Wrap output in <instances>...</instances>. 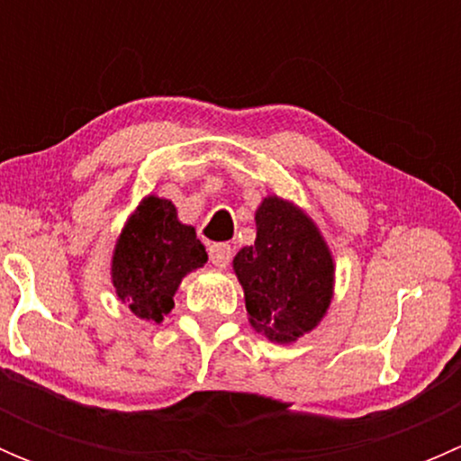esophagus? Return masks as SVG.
I'll return each instance as SVG.
<instances>
[{
  "label": "esophagus",
  "mask_w": 461,
  "mask_h": 461,
  "mask_svg": "<svg viewBox=\"0 0 461 461\" xmlns=\"http://www.w3.org/2000/svg\"><path fill=\"white\" fill-rule=\"evenodd\" d=\"M231 257H234V249L227 243H216L209 248V260H212L218 269H225L227 265H230Z\"/></svg>",
  "instance_id": "34e87169"
}]
</instances>
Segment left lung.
<instances>
[{
  "instance_id": "left-lung-1",
  "label": "left lung",
  "mask_w": 461,
  "mask_h": 461,
  "mask_svg": "<svg viewBox=\"0 0 461 461\" xmlns=\"http://www.w3.org/2000/svg\"><path fill=\"white\" fill-rule=\"evenodd\" d=\"M257 240L234 257L249 325L274 343L312 332L334 296V258L317 222L292 201L263 198Z\"/></svg>"
}]
</instances>
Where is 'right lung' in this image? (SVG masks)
Returning <instances> with one entry per match:
<instances>
[{"instance_id":"obj_1","label":"right lung","mask_w":461,"mask_h":461,"mask_svg":"<svg viewBox=\"0 0 461 461\" xmlns=\"http://www.w3.org/2000/svg\"><path fill=\"white\" fill-rule=\"evenodd\" d=\"M207 263L196 230L178 221L176 204L144 196L124 222L111 258L115 294L138 319L160 323L174 294L194 269Z\"/></svg>"}]
</instances>
